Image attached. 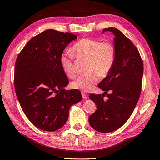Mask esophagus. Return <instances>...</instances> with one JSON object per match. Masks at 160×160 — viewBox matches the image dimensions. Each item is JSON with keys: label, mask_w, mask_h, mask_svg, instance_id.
Masks as SVG:
<instances>
[{"label": "esophagus", "mask_w": 160, "mask_h": 160, "mask_svg": "<svg viewBox=\"0 0 160 160\" xmlns=\"http://www.w3.org/2000/svg\"><path fill=\"white\" fill-rule=\"evenodd\" d=\"M82 97L84 99H87L88 98V95L86 93H84V92H82Z\"/></svg>", "instance_id": "34e87169"}]
</instances>
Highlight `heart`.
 <instances>
[{
    "instance_id": "1",
    "label": "heart",
    "mask_w": 160,
    "mask_h": 160,
    "mask_svg": "<svg viewBox=\"0 0 160 160\" xmlns=\"http://www.w3.org/2000/svg\"><path fill=\"white\" fill-rule=\"evenodd\" d=\"M72 52L78 59L87 58L84 75L78 76L71 83L75 89L89 92L93 89L98 81L99 75L106 76L112 70L116 58V50L110 42H102L94 38L78 40L72 48ZM60 63L63 73L69 78L76 75L74 56L70 51H66L60 58Z\"/></svg>"
}]
</instances>
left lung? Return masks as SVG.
I'll use <instances>...</instances> for the list:
<instances>
[{
  "label": "left lung",
  "instance_id": "8db88e82",
  "mask_svg": "<svg viewBox=\"0 0 160 160\" xmlns=\"http://www.w3.org/2000/svg\"><path fill=\"white\" fill-rule=\"evenodd\" d=\"M106 31L114 34L116 58L112 70L98 85L105 93L89 95L97 110L89 122L101 133L117 130L130 118L139 99L143 72L142 57L133 43L116 28H106L103 32ZM105 94L107 101L103 99Z\"/></svg>",
  "mask_w": 160,
  "mask_h": 160
}]
</instances>
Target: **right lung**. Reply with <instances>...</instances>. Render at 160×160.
Here are the masks:
<instances>
[{"instance_id": "add662e5", "label": "right lung", "mask_w": 160, "mask_h": 160, "mask_svg": "<svg viewBox=\"0 0 160 160\" xmlns=\"http://www.w3.org/2000/svg\"><path fill=\"white\" fill-rule=\"evenodd\" d=\"M77 36L48 29L32 38L15 63L14 87L22 110L41 130L54 131L63 126L69 108L82 100L78 89L66 90L68 79L60 58Z\"/></svg>"}]
</instances>
